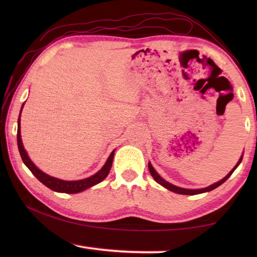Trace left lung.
I'll return each instance as SVG.
<instances>
[{"label": "left lung", "mask_w": 257, "mask_h": 257, "mask_svg": "<svg viewBox=\"0 0 257 257\" xmlns=\"http://www.w3.org/2000/svg\"><path fill=\"white\" fill-rule=\"evenodd\" d=\"M241 160H242V155H241V158L239 159V161H238V163L234 165V168L232 169L231 171H230L227 176H225L223 179H221L220 181H217V182H215V184H213V185H211V186H208V187H206V188H202V189H186V188H180V187H177V186H175V185H172V184H170V182H168V181H165L162 177H160V175L158 172L155 171V169L152 167V164L151 163H149V169H150V172H151V175H152V177L154 178V180L158 182V184H160L161 186H163L164 188H167V189H169V190H171V191H173V193H177V194H181V195H197V194H202V193H206V191H211V190H213V189H215L216 187H219L220 185H222L223 182L228 179V178L232 175V172L236 170L237 169V167L239 164H240V162H241Z\"/></svg>", "instance_id": "left-lung-1"}]
</instances>
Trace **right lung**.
<instances>
[{"mask_svg":"<svg viewBox=\"0 0 257 257\" xmlns=\"http://www.w3.org/2000/svg\"><path fill=\"white\" fill-rule=\"evenodd\" d=\"M23 106H24V104H23ZM23 106H21V110H23ZM20 114H21V111H20ZM17 142H18L19 153L21 155V159H23V161H24V163L26 164V167H27L29 170L32 171L33 175L36 177L43 185L49 187V188L52 190L58 191V193L76 194V193H80V191H82V190L90 188V187L99 184V182L105 179L108 175V172H110L111 167H112V162H113V156H114V151H113L110 154V156H108V159L105 162V164H104V167L97 173H95L94 176L88 177V178H86V179H82V180L67 181V180H61V179H58V178H54V177L46 175V173L41 171L40 169H38L36 165H35L32 161H30L27 152H26L24 149L23 141H21L20 115L18 119V133H17Z\"/></svg>","mask_w":257,"mask_h":257,"instance_id":"add662e5","label":"right lung"}]
</instances>
